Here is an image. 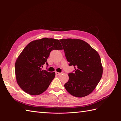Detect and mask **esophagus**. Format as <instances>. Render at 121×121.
Returning a JSON list of instances; mask_svg holds the SVG:
<instances>
[{
  "label": "esophagus",
  "mask_w": 121,
  "mask_h": 121,
  "mask_svg": "<svg viewBox=\"0 0 121 121\" xmlns=\"http://www.w3.org/2000/svg\"><path fill=\"white\" fill-rule=\"evenodd\" d=\"M56 75H60L61 74V73H59V72H56Z\"/></svg>",
  "instance_id": "esophagus-1"
}]
</instances>
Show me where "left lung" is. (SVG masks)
<instances>
[{
  "label": "left lung",
  "mask_w": 121,
  "mask_h": 121,
  "mask_svg": "<svg viewBox=\"0 0 121 121\" xmlns=\"http://www.w3.org/2000/svg\"><path fill=\"white\" fill-rule=\"evenodd\" d=\"M69 65L75 67L74 73L64 86L72 95L83 97L90 94L99 82L103 68L98 53L88 43L78 39L60 40Z\"/></svg>",
  "instance_id": "8db88e82"
}]
</instances>
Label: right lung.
Returning <instances> with one entry per match:
<instances>
[{"label":"right lung","instance_id":"1","mask_svg":"<svg viewBox=\"0 0 121 121\" xmlns=\"http://www.w3.org/2000/svg\"><path fill=\"white\" fill-rule=\"evenodd\" d=\"M63 49L59 40L43 38L29 43L17 58L15 74L18 85L25 92L38 95L44 92L55 77V72L42 69L53 50Z\"/></svg>","mask_w":121,"mask_h":121}]
</instances>
